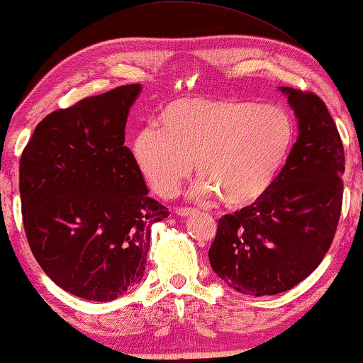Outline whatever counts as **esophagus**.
<instances>
[{
    "instance_id": "34e87169",
    "label": "esophagus",
    "mask_w": 363,
    "mask_h": 363,
    "mask_svg": "<svg viewBox=\"0 0 363 363\" xmlns=\"http://www.w3.org/2000/svg\"><path fill=\"white\" fill-rule=\"evenodd\" d=\"M176 214L181 218H187V216H192V214H195V210H192V208H177Z\"/></svg>"
}]
</instances>
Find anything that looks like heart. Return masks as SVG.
Returning a JSON list of instances; mask_svg holds the SVG:
<instances>
[{"instance_id":"heart-1","label":"heart","mask_w":363,"mask_h":363,"mask_svg":"<svg viewBox=\"0 0 363 363\" xmlns=\"http://www.w3.org/2000/svg\"><path fill=\"white\" fill-rule=\"evenodd\" d=\"M157 126L139 130L131 157L157 195L179 190L194 167L196 196L219 195L230 210L269 194L291 155L296 128L284 108L235 97H182L163 106Z\"/></svg>"}]
</instances>
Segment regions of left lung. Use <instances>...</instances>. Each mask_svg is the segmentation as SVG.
Masks as SVG:
<instances>
[{"mask_svg": "<svg viewBox=\"0 0 363 363\" xmlns=\"http://www.w3.org/2000/svg\"><path fill=\"white\" fill-rule=\"evenodd\" d=\"M299 136L284 171L257 203L219 219L211 269L250 296L284 293L311 275L333 242L342 205L344 149L320 97L279 86Z\"/></svg>", "mask_w": 363, "mask_h": 363, "instance_id": "left-lung-1", "label": "left lung"}]
</instances>
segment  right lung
<instances>
[{"mask_svg": "<svg viewBox=\"0 0 363 363\" xmlns=\"http://www.w3.org/2000/svg\"><path fill=\"white\" fill-rule=\"evenodd\" d=\"M140 89L118 86L49 113L21 157L30 250L54 284L88 301L116 299L144 279L152 225L169 216L123 145Z\"/></svg>", "mask_w": 363, "mask_h": 363, "instance_id": "right-lung-1", "label": "right lung"}]
</instances>
